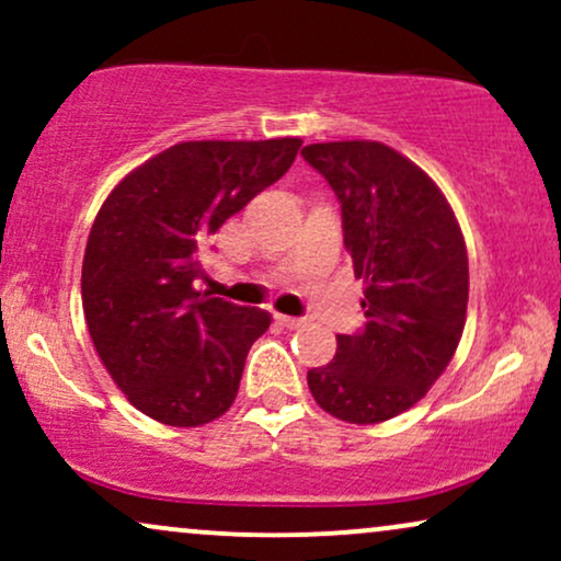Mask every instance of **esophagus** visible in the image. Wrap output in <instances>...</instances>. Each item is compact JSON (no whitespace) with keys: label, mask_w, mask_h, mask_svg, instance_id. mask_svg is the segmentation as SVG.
I'll return each mask as SVG.
<instances>
[{"label":"esophagus","mask_w":561,"mask_h":561,"mask_svg":"<svg viewBox=\"0 0 561 561\" xmlns=\"http://www.w3.org/2000/svg\"><path fill=\"white\" fill-rule=\"evenodd\" d=\"M274 319H276V324L287 327V330H300V327L306 324V319H300V317H285V313H274Z\"/></svg>","instance_id":"34e87169"}]
</instances>
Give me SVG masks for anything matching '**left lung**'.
<instances>
[{"label": "left lung", "mask_w": 561, "mask_h": 561, "mask_svg": "<svg viewBox=\"0 0 561 561\" xmlns=\"http://www.w3.org/2000/svg\"><path fill=\"white\" fill-rule=\"evenodd\" d=\"M330 182L343 242L364 279V330L308 371L327 414L377 424L409 411L446 371L467 321V244L448 199L382 141H321L300 152Z\"/></svg>", "instance_id": "1"}]
</instances>
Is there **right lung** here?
<instances>
[{
	"instance_id": "obj_1",
	"label": "right lung",
	"mask_w": 561,
	"mask_h": 561,
	"mask_svg": "<svg viewBox=\"0 0 561 561\" xmlns=\"http://www.w3.org/2000/svg\"><path fill=\"white\" fill-rule=\"evenodd\" d=\"M302 139L179 141L102 203L81 268L89 334L113 382L150 420L199 427L234 403L261 308L197 293L203 248L282 179Z\"/></svg>"
}]
</instances>
